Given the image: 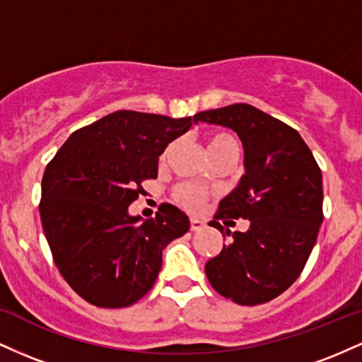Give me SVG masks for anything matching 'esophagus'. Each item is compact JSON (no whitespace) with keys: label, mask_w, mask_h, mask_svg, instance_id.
I'll return each mask as SVG.
<instances>
[{"label":"esophagus","mask_w":362,"mask_h":362,"mask_svg":"<svg viewBox=\"0 0 362 362\" xmlns=\"http://www.w3.org/2000/svg\"><path fill=\"white\" fill-rule=\"evenodd\" d=\"M204 226H206L204 221H201V219L197 218H190V230L192 231H201Z\"/></svg>","instance_id":"1"}]
</instances>
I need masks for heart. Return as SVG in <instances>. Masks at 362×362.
<instances>
[{
    "label": "heart",
    "instance_id": "b5f03b06",
    "mask_svg": "<svg viewBox=\"0 0 362 362\" xmlns=\"http://www.w3.org/2000/svg\"><path fill=\"white\" fill-rule=\"evenodd\" d=\"M207 149H209V155H214V153L228 151V149H235L238 151V143L231 134L228 132H216V134H211L207 138ZM173 197L180 206H184L185 209L189 211H197L201 209L202 204H204L206 194L201 187L194 184H180L173 190Z\"/></svg>",
    "mask_w": 362,
    "mask_h": 362
}]
</instances>
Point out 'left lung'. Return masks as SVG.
<instances>
[{
    "label": "left lung",
    "instance_id": "8db88e82",
    "mask_svg": "<svg viewBox=\"0 0 362 362\" xmlns=\"http://www.w3.org/2000/svg\"><path fill=\"white\" fill-rule=\"evenodd\" d=\"M194 122L231 129L243 144L245 173L219 202L209 226L248 219L207 260L206 276L219 294L238 305H260L300 277L323 221L322 172L300 132L247 103L204 110ZM233 223V221H231Z\"/></svg>",
    "mask_w": 362,
    "mask_h": 362
}]
</instances>
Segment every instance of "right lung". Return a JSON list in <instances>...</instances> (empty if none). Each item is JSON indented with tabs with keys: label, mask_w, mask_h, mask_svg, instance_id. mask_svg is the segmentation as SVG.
Listing matches in <instances>:
<instances>
[{
	"label": "right lung",
	"mask_w": 362,
	"mask_h": 362,
	"mask_svg": "<svg viewBox=\"0 0 362 362\" xmlns=\"http://www.w3.org/2000/svg\"><path fill=\"white\" fill-rule=\"evenodd\" d=\"M190 126L192 117L119 110L73 132L47 165L40 221L61 276L83 300L100 308L134 305L155 284L163 248L189 231L175 206L161 204L146 221L129 206Z\"/></svg>",
	"instance_id": "right-lung-1"
}]
</instances>
